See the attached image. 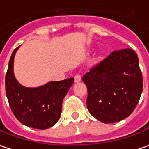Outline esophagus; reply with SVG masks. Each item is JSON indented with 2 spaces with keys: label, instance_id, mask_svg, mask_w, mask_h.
I'll use <instances>...</instances> for the list:
<instances>
[{
  "label": "esophagus",
  "instance_id": "obj_1",
  "mask_svg": "<svg viewBox=\"0 0 149 149\" xmlns=\"http://www.w3.org/2000/svg\"><path fill=\"white\" fill-rule=\"evenodd\" d=\"M75 78V82H79V81H81V76L80 74H77L74 77Z\"/></svg>",
  "mask_w": 149,
  "mask_h": 149
}]
</instances>
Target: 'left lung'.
<instances>
[{"mask_svg": "<svg viewBox=\"0 0 149 149\" xmlns=\"http://www.w3.org/2000/svg\"><path fill=\"white\" fill-rule=\"evenodd\" d=\"M87 86L89 113L106 124L129 117L143 91L137 54L127 48L115 50L83 76Z\"/></svg>", "mask_w": 149, "mask_h": 149, "instance_id": "obj_1", "label": "left lung"}]
</instances>
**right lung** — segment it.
Returning a JSON list of instances; mask_svg holds the SVG:
<instances>
[{
  "label": "right lung",
  "instance_id": "1",
  "mask_svg": "<svg viewBox=\"0 0 149 149\" xmlns=\"http://www.w3.org/2000/svg\"><path fill=\"white\" fill-rule=\"evenodd\" d=\"M19 48L12 53L6 75V92L10 107L22 124L35 129H48L58 121L63 100L74 78L49 81L36 88L23 86L14 74V58Z\"/></svg>",
  "mask_w": 149,
  "mask_h": 149
}]
</instances>
